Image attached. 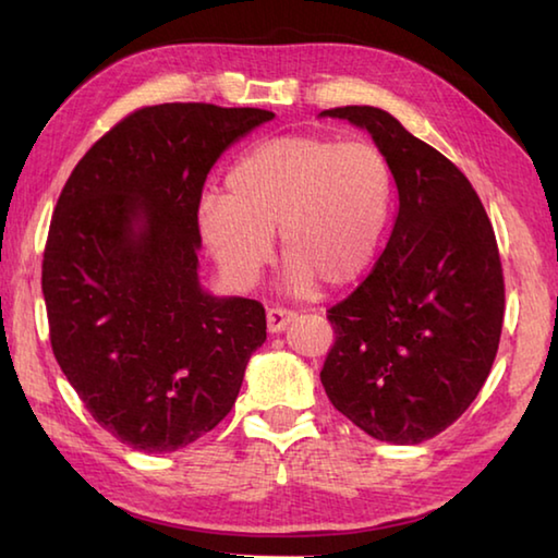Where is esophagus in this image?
Wrapping results in <instances>:
<instances>
[{
    "mask_svg": "<svg viewBox=\"0 0 558 558\" xmlns=\"http://www.w3.org/2000/svg\"><path fill=\"white\" fill-rule=\"evenodd\" d=\"M295 317H298V315L292 313V310L270 307L268 315H266V319H268V332H270V335H280L282 329H286Z\"/></svg>",
    "mask_w": 558,
    "mask_h": 558,
    "instance_id": "1",
    "label": "esophagus"
}]
</instances>
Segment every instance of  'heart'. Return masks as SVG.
<instances>
[{
	"label": "heart",
	"instance_id": "1",
	"mask_svg": "<svg viewBox=\"0 0 558 558\" xmlns=\"http://www.w3.org/2000/svg\"><path fill=\"white\" fill-rule=\"evenodd\" d=\"M226 194L196 206L202 241L223 276L251 286L268 266L280 231L290 266L282 290L295 298L362 280L379 256L393 211V172L366 140L280 135L251 147L229 174Z\"/></svg>",
	"mask_w": 558,
	"mask_h": 558
}]
</instances>
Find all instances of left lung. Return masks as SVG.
I'll return each instance as SVG.
<instances>
[{
	"label": "left lung",
	"mask_w": 558,
	"mask_h": 558,
	"mask_svg": "<svg viewBox=\"0 0 558 558\" xmlns=\"http://www.w3.org/2000/svg\"><path fill=\"white\" fill-rule=\"evenodd\" d=\"M319 118L369 132L399 192L372 276L329 310L337 339L319 379L356 428L415 446L458 421L493 369L505 317L493 223L468 177L391 112L347 106Z\"/></svg>",
	"instance_id": "left-lung-1"
}]
</instances>
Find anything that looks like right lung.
Here are the masks:
<instances>
[{"mask_svg":"<svg viewBox=\"0 0 558 558\" xmlns=\"http://www.w3.org/2000/svg\"><path fill=\"white\" fill-rule=\"evenodd\" d=\"M276 112L165 102L132 112L65 182L44 251L51 347L93 418L140 452L219 426L266 342V310L199 282L206 174Z\"/></svg>","mask_w":558,"mask_h":558,"instance_id":"right-lung-1","label":"right lung"}]
</instances>
